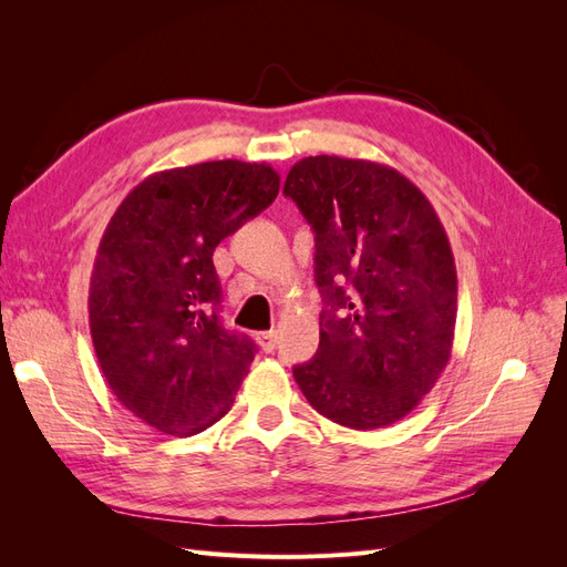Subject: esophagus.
Here are the masks:
<instances>
[{
	"instance_id": "obj_1",
	"label": "esophagus",
	"mask_w": 567,
	"mask_h": 567,
	"mask_svg": "<svg viewBox=\"0 0 567 567\" xmlns=\"http://www.w3.org/2000/svg\"><path fill=\"white\" fill-rule=\"evenodd\" d=\"M257 342H260V348H262L265 352H274V350H277V342H279L277 331H262V333H257Z\"/></svg>"
}]
</instances>
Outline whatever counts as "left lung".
<instances>
[{"mask_svg": "<svg viewBox=\"0 0 567 567\" xmlns=\"http://www.w3.org/2000/svg\"><path fill=\"white\" fill-rule=\"evenodd\" d=\"M315 231L319 350L293 367L321 416L354 431L398 423L452 354L456 267L416 184L381 163L310 156L286 177Z\"/></svg>", "mask_w": 567, "mask_h": 567, "instance_id": "8db88e82", "label": "left lung"}]
</instances>
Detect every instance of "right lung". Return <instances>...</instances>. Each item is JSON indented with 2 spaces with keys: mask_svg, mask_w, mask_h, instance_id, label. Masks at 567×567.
I'll use <instances>...</instances> for the list:
<instances>
[{
  "mask_svg": "<svg viewBox=\"0 0 567 567\" xmlns=\"http://www.w3.org/2000/svg\"><path fill=\"white\" fill-rule=\"evenodd\" d=\"M265 163L210 161L136 184L101 236L90 331L117 402L175 437L196 435L234 404L255 342L221 326L213 252L279 194Z\"/></svg>",
  "mask_w": 567,
  "mask_h": 567,
  "instance_id": "1",
  "label": "right lung"
}]
</instances>
